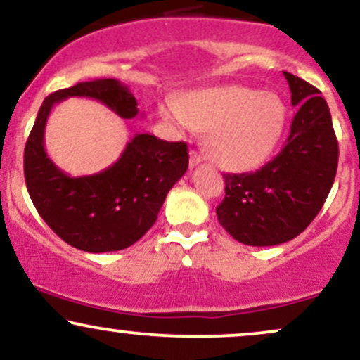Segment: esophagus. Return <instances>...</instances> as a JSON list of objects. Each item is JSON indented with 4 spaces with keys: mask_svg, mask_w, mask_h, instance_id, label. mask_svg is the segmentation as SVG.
Wrapping results in <instances>:
<instances>
[{
    "mask_svg": "<svg viewBox=\"0 0 360 360\" xmlns=\"http://www.w3.org/2000/svg\"><path fill=\"white\" fill-rule=\"evenodd\" d=\"M205 160V155H201L200 152L191 150L189 152V167H196L198 164H201Z\"/></svg>",
    "mask_w": 360,
    "mask_h": 360,
    "instance_id": "esophagus-1",
    "label": "esophagus"
}]
</instances>
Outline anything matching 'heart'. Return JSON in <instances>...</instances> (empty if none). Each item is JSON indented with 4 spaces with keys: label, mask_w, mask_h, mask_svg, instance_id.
Instances as JSON below:
<instances>
[{
    "label": "heart",
    "mask_w": 360,
    "mask_h": 360,
    "mask_svg": "<svg viewBox=\"0 0 360 360\" xmlns=\"http://www.w3.org/2000/svg\"><path fill=\"white\" fill-rule=\"evenodd\" d=\"M160 117L177 127L208 128L206 147L221 167L252 171L274 150L284 125V105L276 94L240 86L193 91L160 106Z\"/></svg>",
    "instance_id": "heart-1"
}]
</instances>
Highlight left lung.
<instances>
[{
  "label": "left lung",
  "instance_id": "left-lung-1",
  "mask_svg": "<svg viewBox=\"0 0 360 360\" xmlns=\"http://www.w3.org/2000/svg\"><path fill=\"white\" fill-rule=\"evenodd\" d=\"M291 105V130L274 159L255 172L223 174L225 198L217 206L223 229L252 247L279 245L303 232L323 206L338 164V142L320 91L284 72Z\"/></svg>",
  "mask_w": 360,
  "mask_h": 360
}]
</instances>
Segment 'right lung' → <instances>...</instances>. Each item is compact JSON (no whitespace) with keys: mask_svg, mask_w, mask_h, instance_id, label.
<instances>
[{"mask_svg":"<svg viewBox=\"0 0 360 360\" xmlns=\"http://www.w3.org/2000/svg\"><path fill=\"white\" fill-rule=\"evenodd\" d=\"M69 96L101 101L118 117L139 115L137 100L117 79L77 82L47 96L25 146L23 171L37 212L64 242L84 252H113L134 245L154 225L169 189L188 171V146L137 134L113 166L71 177L49 159L44 131L56 103Z\"/></svg>","mask_w":360,"mask_h":360,"instance_id":"add662e5","label":"right lung"}]
</instances>
